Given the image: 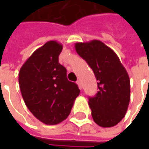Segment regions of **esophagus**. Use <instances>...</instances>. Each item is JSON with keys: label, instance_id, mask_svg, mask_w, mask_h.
Returning a JSON list of instances; mask_svg holds the SVG:
<instances>
[{"label": "esophagus", "instance_id": "34e87169", "mask_svg": "<svg viewBox=\"0 0 149 149\" xmlns=\"http://www.w3.org/2000/svg\"><path fill=\"white\" fill-rule=\"evenodd\" d=\"M77 84L78 85V88H79V89L81 90V89H82V85H81V81H80L79 79H78V80L77 81Z\"/></svg>", "mask_w": 149, "mask_h": 149}]
</instances>
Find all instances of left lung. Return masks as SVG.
<instances>
[{
  "mask_svg": "<svg viewBox=\"0 0 149 149\" xmlns=\"http://www.w3.org/2000/svg\"><path fill=\"white\" fill-rule=\"evenodd\" d=\"M75 49L92 69L98 91L89 98L94 122L103 127L116 125L125 116L130 100V79L116 52L100 40L76 43Z\"/></svg>",
  "mask_w": 149,
  "mask_h": 149,
  "instance_id": "obj_1",
  "label": "left lung"
}]
</instances>
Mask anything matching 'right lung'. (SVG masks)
<instances>
[{
	"instance_id": "1",
	"label": "right lung",
	"mask_w": 149,
	"mask_h": 149,
	"mask_svg": "<svg viewBox=\"0 0 149 149\" xmlns=\"http://www.w3.org/2000/svg\"><path fill=\"white\" fill-rule=\"evenodd\" d=\"M63 45L50 40L38 48L23 64L19 72V89L32 114L47 125L67 118L80 91L70 82L66 69L58 63Z\"/></svg>"
}]
</instances>
